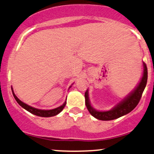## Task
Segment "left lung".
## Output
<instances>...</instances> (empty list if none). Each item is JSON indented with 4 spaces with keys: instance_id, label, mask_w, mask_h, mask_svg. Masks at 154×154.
<instances>
[{
    "instance_id": "8db88e82",
    "label": "left lung",
    "mask_w": 154,
    "mask_h": 154,
    "mask_svg": "<svg viewBox=\"0 0 154 154\" xmlns=\"http://www.w3.org/2000/svg\"><path fill=\"white\" fill-rule=\"evenodd\" d=\"M143 75L141 79V81L139 83L138 86L135 88V90L132 93L128 96L122 102L119 103L113 109L109 111H97L92 107L88 99V90L85 93V102L86 106L90 114L95 118L100 120H112L115 119L123 116L131 112L135 107L138 105L140 102V98L142 97V94L145 89L148 79V69L146 63H143Z\"/></svg>"
}]
</instances>
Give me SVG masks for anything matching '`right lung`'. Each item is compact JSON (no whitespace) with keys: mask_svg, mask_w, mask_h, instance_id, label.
I'll return each mask as SVG.
<instances>
[{"mask_svg":"<svg viewBox=\"0 0 154 154\" xmlns=\"http://www.w3.org/2000/svg\"><path fill=\"white\" fill-rule=\"evenodd\" d=\"M11 89H12V92H13V95H14V98H15L16 101L17 102L18 104H19L21 106H22L23 109H25L28 112H29L30 113L33 114V115H37V116H39V117H52V116H55V115H57V114H59L63 109H64L65 106H66V101L63 105H61L60 106H59V107H57V108H55V109H53L42 110V109H36V108H34V107H32V106L27 105L26 104H25V103L21 102V101L20 100V99L15 95L14 91H13L12 88H11Z\"/></svg>","mask_w":154,"mask_h":154,"instance_id":"add662e5","label":"right lung"}]
</instances>
